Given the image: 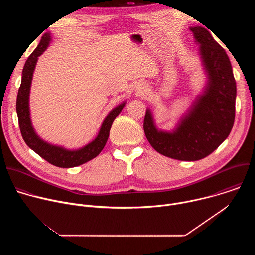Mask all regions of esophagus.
Segmentation results:
<instances>
[{
  "label": "esophagus",
  "mask_w": 255,
  "mask_h": 255,
  "mask_svg": "<svg viewBox=\"0 0 255 255\" xmlns=\"http://www.w3.org/2000/svg\"><path fill=\"white\" fill-rule=\"evenodd\" d=\"M144 92H145V88H144V86L139 85V86L137 87V93H139V94H143Z\"/></svg>",
  "instance_id": "34e87169"
}]
</instances>
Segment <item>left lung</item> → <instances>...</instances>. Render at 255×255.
Segmentation results:
<instances>
[{
  "label": "left lung",
  "instance_id": "1",
  "mask_svg": "<svg viewBox=\"0 0 255 255\" xmlns=\"http://www.w3.org/2000/svg\"><path fill=\"white\" fill-rule=\"evenodd\" d=\"M201 44V55L209 76V85L192 111L173 133L157 131L146 111L144 133L160 154L178 160L195 161L216 150L230 134L235 119L236 83L225 50L204 27H192Z\"/></svg>",
  "mask_w": 255,
  "mask_h": 255
}]
</instances>
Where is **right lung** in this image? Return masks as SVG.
Here are the masks:
<instances>
[{
  "instance_id": "right-lung-1",
  "label": "right lung",
  "mask_w": 255,
  "mask_h": 255,
  "mask_svg": "<svg viewBox=\"0 0 255 255\" xmlns=\"http://www.w3.org/2000/svg\"><path fill=\"white\" fill-rule=\"evenodd\" d=\"M50 40L49 33H45L39 45L36 47V49L31 53L28 57L23 71H22V82L21 86L18 91L17 96V103H16V110L18 115L19 127L21 131V135L28 146L49 162L52 165L57 167L69 168L81 165L83 163L88 162L89 160L95 158L100 154V152L105 147L106 142L110 134V129L114 119L120 114L125 103L116 107L114 110H112L109 115L104 120L100 132L97 138L88 144L87 146L83 147L79 150H65L61 147L53 146L44 141H42L37 135L35 134L33 127L31 125L30 117H29V92H30V85L32 81V76L34 67L36 65V61L38 59V56L42 54V52L48 46Z\"/></svg>"
}]
</instances>
